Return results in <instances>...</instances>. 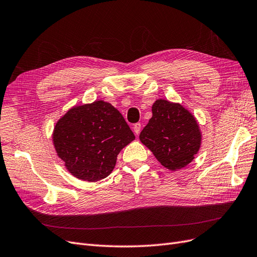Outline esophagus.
<instances>
[{
  "label": "esophagus",
  "instance_id": "1",
  "mask_svg": "<svg viewBox=\"0 0 257 257\" xmlns=\"http://www.w3.org/2000/svg\"><path fill=\"white\" fill-rule=\"evenodd\" d=\"M141 128H142V126H141V123H140V122L135 123V126H134V131H135V134H136L137 136H139V135H140Z\"/></svg>",
  "mask_w": 257,
  "mask_h": 257
}]
</instances>
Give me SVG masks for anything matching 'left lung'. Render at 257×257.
<instances>
[{
	"label": "left lung",
	"instance_id": "8db88e82",
	"mask_svg": "<svg viewBox=\"0 0 257 257\" xmlns=\"http://www.w3.org/2000/svg\"><path fill=\"white\" fill-rule=\"evenodd\" d=\"M153 116L140 134V141L164 168L180 170L192 162L202 143L196 118L180 103L158 99Z\"/></svg>",
	"mask_w": 257,
	"mask_h": 257
}]
</instances>
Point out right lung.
Listing matches in <instances>:
<instances>
[{
	"label": "right lung",
	"instance_id": "right-lung-1",
	"mask_svg": "<svg viewBox=\"0 0 257 257\" xmlns=\"http://www.w3.org/2000/svg\"><path fill=\"white\" fill-rule=\"evenodd\" d=\"M135 139L119 111L103 100L72 106L56 121L52 135L65 168L90 183L109 176L119 152Z\"/></svg>",
	"mask_w": 257,
	"mask_h": 257
}]
</instances>
